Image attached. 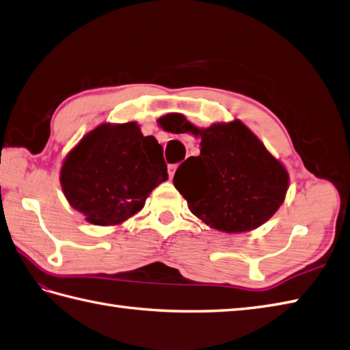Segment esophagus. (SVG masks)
Here are the masks:
<instances>
[{
  "instance_id": "esophagus-1",
  "label": "esophagus",
  "mask_w": 350,
  "mask_h": 350,
  "mask_svg": "<svg viewBox=\"0 0 350 350\" xmlns=\"http://www.w3.org/2000/svg\"><path fill=\"white\" fill-rule=\"evenodd\" d=\"M177 165H168V174H170V179H173V176L176 173Z\"/></svg>"
}]
</instances>
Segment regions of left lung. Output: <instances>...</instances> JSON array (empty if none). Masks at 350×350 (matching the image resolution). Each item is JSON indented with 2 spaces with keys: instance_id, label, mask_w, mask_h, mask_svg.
Masks as SVG:
<instances>
[{
  "instance_id": "obj_1",
  "label": "left lung",
  "mask_w": 350,
  "mask_h": 350,
  "mask_svg": "<svg viewBox=\"0 0 350 350\" xmlns=\"http://www.w3.org/2000/svg\"><path fill=\"white\" fill-rule=\"evenodd\" d=\"M202 138L200 154L177 168L173 183L189 211L219 232H251L286 198L288 173L241 120L200 129L183 122L180 133Z\"/></svg>"
}]
</instances>
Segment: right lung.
<instances>
[{"instance_id": "1", "label": "right lung", "mask_w": 350, "mask_h": 350, "mask_svg": "<svg viewBox=\"0 0 350 350\" xmlns=\"http://www.w3.org/2000/svg\"><path fill=\"white\" fill-rule=\"evenodd\" d=\"M168 179L162 146L135 122L103 123L88 132L63 161L66 198L94 226H117L144 207Z\"/></svg>"}]
</instances>
